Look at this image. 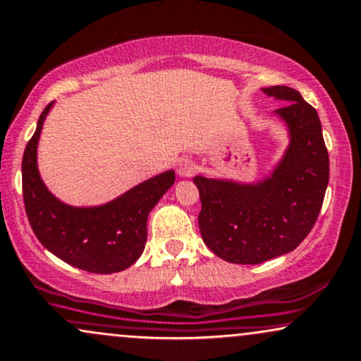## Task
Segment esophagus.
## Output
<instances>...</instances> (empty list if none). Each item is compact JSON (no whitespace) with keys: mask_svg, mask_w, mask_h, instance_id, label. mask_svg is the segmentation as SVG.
Listing matches in <instances>:
<instances>
[{"mask_svg":"<svg viewBox=\"0 0 361 361\" xmlns=\"http://www.w3.org/2000/svg\"><path fill=\"white\" fill-rule=\"evenodd\" d=\"M195 169H197V164L192 159L185 158L181 159L180 164H178V175L180 176H192L195 173Z\"/></svg>","mask_w":361,"mask_h":361,"instance_id":"1","label":"esophagus"}]
</instances>
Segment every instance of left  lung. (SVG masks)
<instances>
[{"label":"left lung","mask_w":361,"mask_h":361,"mask_svg":"<svg viewBox=\"0 0 361 361\" xmlns=\"http://www.w3.org/2000/svg\"><path fill=\"white\" fill-rule=\"evenodd\" d=\"M289 131V146L271 176L237 183L202 175L193 178L202 200L198 227L208 249L232 264H260L288 254L314 227L329 180V158L318 112L298 90L262 89Z\"/></svg>","instance_id":"8db88e82"}]
</instances>
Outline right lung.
<instances>
[{
  "label": "right lung",
  "instance_id": "obj_1",
  "mask_svg": "<svg viewBox=\"0 0 361 361\" xmlns=\"http://www.w3.org/2000/svg\"><path fill=\"white\" fill-rule=\"evenodd\" d=\"M50 102L25 147L21 178L30 225L42 245L63 262L94 274H112L133 266L147 237V215L175 183V171L159 173L99 207H71L49 192L37 164L38 139Z\"/></svg>",
  "mask_w": 361,
  "mask_h": 361
}]
</instances>
